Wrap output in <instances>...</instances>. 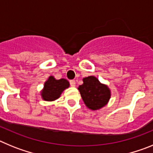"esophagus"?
Returning <instances> with one entry per match:
<instances>
[{
    "label": "esophagus",
    "instance_id": "obj_1",
    "mask_svg": "<svg viewBox=\"0 0 153 153\" xmlns=\"http://www.w3.org/2000/svg\"><path fill=\"white\" fill-rule=\"evenodd\" d=\"M70 84L71 86H76L75 80H74V79H72V80H70Z\"/></svg>",
    "mask_w": 153,
    "mask_h": 153
}]
</instances>
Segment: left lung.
Instances as JSON below:
<instances>
[{"label": "left lung", "instance_id": "left-lung-1", "mask_svg": "<svg viewBox=\"0 0 153 153\" xmlns=\"http://www.w3.org/2000/svg\"><path fill=\"white\" fill-rule=\"evenodd\" d=\"M83 81L78 90L86 106L93 110L103 107L110 98V90L107 86L100 83L93 76L83 78Z\"/></svg>", "mask_w": 153, "mask_h": 153}]
</instances>
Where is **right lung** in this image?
I'll return each mask as SVG.
<instances>
[{"label":"right lung","instance_id":"1","mask_svg":"<svg viewBox=\"0 0 153 153\" xmlns=\"http://www.w3.org/2000/svg\"><path fill=\"white\" fill-rule=\"evenodd\" d=\"M70 86L68 81L65 79H56L53 76H50L44 83V90L41 92L42 98L46 101H53L59 98L62 92Z\"/></svg>","mask_w":153,"mask_h":153}]
</instances>
